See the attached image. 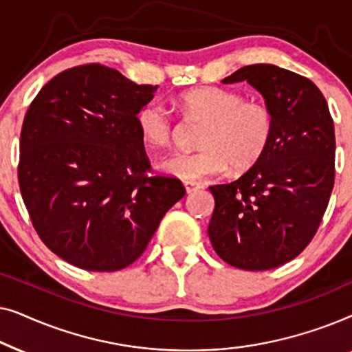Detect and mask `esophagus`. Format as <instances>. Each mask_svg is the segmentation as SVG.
<instances>
[{
	"mask_svg": "<svg viewBox=\"0 0 352 352\" xmlns=\"http://www.w3.org/2000/svg\"><path fill=\"white\" fill-rule=\"evenodd\" d=\"M184 187H186V192L187 194H192V192H195V190H199V189H201V184H199V182H192V181H184Z\"/></svg>",
	"mask_w": 352,
	"mask_h": 352,
	"instance_id": "obj_1",
	"label": "esophagus"
}]
</instances>
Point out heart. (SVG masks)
I'll return each instance as SVG.
<instances>
[{
    "mask_svg": "<svg viewBox=\"0 0 352 352\" xmlns=\"http://www.w3.org/2000/svg\"><path fill=\"white\" fill-rule=\"evenodd\" d=\"M190 115L206 120L197 152H176L163 158L160 170L184 181L223 176L229 166L243 171L256 165L271 146L276 131V113L259 99L219 86H201L181 98ZM144 141L163 147L175 136V117L160 99H152L136 113Z\"/></svg>",
    "mask_w": 352,
    "mask_h": 352,
    "instance_id": "1",
    "label": "heart"
}]
</instances>
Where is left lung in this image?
<instances>
[{"label":"left lung","mask_w":352,"mask_h":352,"mask_svg":"<svg viewBox=\"0 0 352 352\" xmlns=\"http://www.w3.org/2000/svg\"><path fill=\"white\" fill-rule=\"evenodd\" d=\"M243 80L272 107L276 131L243 176L210 186L208 235L230 266L267 271L296 258L319 229L335 182V128L324 94L306 76L254 64L223 83Z\"/></svg>","instance_id":"8db88e82"}]
</instances>
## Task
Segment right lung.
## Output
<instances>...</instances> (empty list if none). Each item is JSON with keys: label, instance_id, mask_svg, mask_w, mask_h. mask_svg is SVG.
<instances>
[{"label": "right lung", "instance_id": "add662e5", "mask_svg": "<svg viewBox=\"0 0 352 352\" xmlns=\"http://www.w3.org/2000/svg\"><path fill=\"white\" fill-rule=\"evenodd\" d=\"M157 88L85 64L47 81L27 110L17 166L23 204L43 243L76 267L133 264L186 195L177 177L151 175L136 124Z\"/></svg>", "mask_w": 352, "mask_h": 352}]
</instances>
